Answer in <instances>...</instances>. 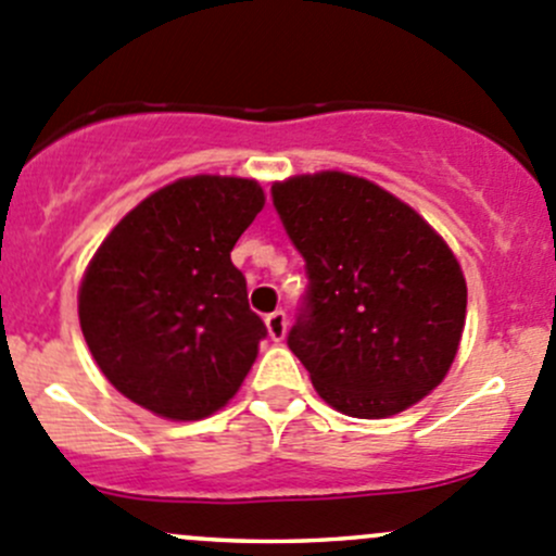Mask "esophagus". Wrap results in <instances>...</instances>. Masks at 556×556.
I'll return each mask as SVG.
<instances>
[{
  "label": "esophagus",
  "mask_w": 556,
  "mask_h": 556,
  "mask_svg": "<svg viewBox=\"0 0 556 556\" xmlns=\"http://www.w3.org/2000/svg\"><path fill=\"white\" fill-rule=\"evenodd\" d=\"M265 324H267V332H270L273 340H283L286 338V327H289V318H286L283 311L267 313Z\"/></svg>",
  "instance_id": "obj_1"
}]
</instances>
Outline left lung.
<instances>
[{"label": "left lung", "mask_w": 556, "mask_h": 556, "mask_svg": "<svg viewBox=\"0 0 556 556\" xmlns=\"http://www.w3.org/2000/svg\"><path fill=\"white\" fill-rule=\"evenodd\" d=\"M273 205L307 273L286 343L321 400L356 419L419 403L463 338L467 286L452 249L356 175H296L273 186Z\"/></svg>", "instance_id": "1"}]
</instances>
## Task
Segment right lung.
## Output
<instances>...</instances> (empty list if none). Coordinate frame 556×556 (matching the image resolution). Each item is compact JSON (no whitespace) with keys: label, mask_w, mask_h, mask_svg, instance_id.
<instances>
[{"label":"right lung","mask_w":556,"mask_h":556,"mask_svg":"<svg viewBox=\"0 0 556 556\" xmlns=\"http://www.w3.org/2000/svg\"><path fill=\"white\" fill-rule=\"evenodd\" d=\"M262 207L256 180L180 178L99 245L78 291L80 329L99 370L131 403L194 421L235 397L267 327L229 254Z\"/></svg>","instance_id":"right-lung-1"}]
</instances>
